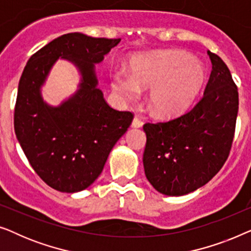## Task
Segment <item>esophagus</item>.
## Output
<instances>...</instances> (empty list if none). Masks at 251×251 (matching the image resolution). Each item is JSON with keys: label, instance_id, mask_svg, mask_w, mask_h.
<instances>
[{"label": "esophagus", "instance_id": "1", "mask_svg": "<svg viewBox=\"0 0 251 251\" xmlns=\"http://www.w3.org/2000/svg\"><path fill=\"white\" fill-rule=\"evenodd\" d=\"M131 126H132V128H140V126H143V121L139 118L135 116V118H133V120H132V122H131Z\"/></svg>", "mask_w": 251, "mask_h": 251}]
</instances>
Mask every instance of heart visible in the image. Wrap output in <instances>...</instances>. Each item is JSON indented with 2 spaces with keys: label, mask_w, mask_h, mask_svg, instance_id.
Listing matches in <instances>:
<instances>
[{
  "label": "heart",
  "mask_w": 251,
  "mask_h": 251,
  "mask_svg": "<svg viewBox=\"0 0 251 251\" xmlns=\"http://www.w3.org/2000/svg\"><path fill=\"white\" fill-rule=\"evenodd\" d=\"M207 72L203 64L186 51L169 50L137 57L131 74L115 68L111 75L114 94L123 101L138 99L140 88H151L149 107L154 114L175 116L184 113L197 100Z\"/></svg>",
  "instance_id": "b5f03b06"
}]
</instances>
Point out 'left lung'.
<instances>
[{
	"instance_id": "obj_1",
	"label": "left lung",
	"mask_w": 251,
	"mask_h": 251,
	"mask_svg": "<svg viewBox=\"0 0 251 251\" xmlns=\"http://www.w3.org/2000/svg\"><path fill=\"white\" fill-rule=\"evenodd\" d=\"M201 100L179 118L146 123L143 163L157 192L180 197L203 186L222 169L231 151L239 109L238 88L217 54Z\"/></svg>"
}]
</instances>
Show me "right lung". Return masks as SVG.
<instances>
[{
	"instance_id": "obj_1",
	"label": "right lung",
	"mask_w": 251,
	"mask_h": 251,
	"mask_svg": "<svg viewBox=\"0 0 251 251\" xmlns=\"http://www.w3.org/2000/svg\"><path fill=\"white\" fill-rule=\"evenodd\" d=\"M121 39L61 35L27 61L20 77L15 107V132L35 173L50 187L75 193L101 174L113 146L131 125V112H120L105 101L97 88L95 64ZM60 57L78 67V91L59 106L43 100L40 88Z\"/></svg>"
}]
</instances>
